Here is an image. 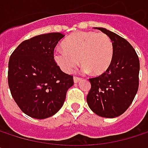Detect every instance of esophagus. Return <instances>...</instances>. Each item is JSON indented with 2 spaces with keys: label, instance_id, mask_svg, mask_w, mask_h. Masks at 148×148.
I'll return each mask as SVG.
<instances>
[{
  "label": "esophagus",
  "instance_id": "obj_1",
  "mask_svg": "<svg viewBox=\"0 0 148 148\" xmlns=\"http://www.w3.org/2000/svg\"><path fill=\"white\" fill-rule=\"evenodd\" d=\"M80 79H81V78H80V77H78V76H74V83H77V82H79Z\"/></svg>",
  "mask_w": 148,
  "mask_h": 148
}]
</instances>
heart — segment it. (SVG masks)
<instances>
[{
    "label": "heart",
    "instance_id": "obj_1",
    "mask_svg": "<svg viewBox=\"0 0 148 148\" xmlns=\"http://www.w3.org/2000/svg\"><path fill=\"white\" fill-rule=\"evenodd\" d=\"M62 45L64 49L54 52V60L67 74L74 71L79 59L84 71L99 75L109 69L113 59V44L104 33L75 32L69 36Z\"/></svg>",
    "mask_w": 148,
    "mask_h": 148
}]
</instances>
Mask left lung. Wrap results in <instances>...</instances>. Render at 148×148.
I'll use <instances>...</instances> for the list:
<instances>
[{
	"instance_id": "8db88e82",
	"label": "left lung",
	"mask_w": 148,
	"mask_h": 148,
	"mask_svg": "<svg viewBox=\"0 0 148 148\" xmlns=\"http://www.w3.org/2000/svg\"><path fill=\"white\" fill-rule=\"evenodd\" d=\"M112 41L114 53L109 69L90 78L91 89L86 101L90 109L102 117L114 118L132 103L139 87V57L132 45L119 35L98 27Z\"/></svg>"
}]
</instances>
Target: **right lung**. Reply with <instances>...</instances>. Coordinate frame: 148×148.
I'll return each mask as SVG.
<instances>
[{
	"label": "right lung",
	"mask_w": 148,
	"mask_h": 148,
	"mask_svg": "<svg viewBox=\"0 0 148 148\" xmlns=\"http://www.w3.org/2000/svg\"><path fill=\"white\" fill-rule=\"evenodd\" d=\"M65 35L51 32L23 41L8 62V86L14 101L27 116L45 119L63 105L73 76L61 70L54 49Z\"/></svg>",
	"instance_id": "obj_1"
}]
</instances>
